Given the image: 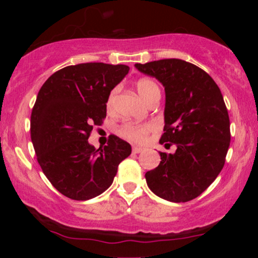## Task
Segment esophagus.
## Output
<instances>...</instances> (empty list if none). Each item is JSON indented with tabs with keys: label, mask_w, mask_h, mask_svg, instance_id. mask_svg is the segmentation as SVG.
Returning <instances> with one entry per match:
<instances>
[{
	"label": "esophagus",
	"mask_w": 258,
	"mask_h": 258,
	"mask_svg": "<svg viewBox=\"0 0 258 258\" xmlns=\"http://www.w3.org/2000/svg\"><path fill=\"white\" fill-rule=\"evenodd\" d=\"M143 150H144V148H142V147H139V146H134L133 147V153L134 154H140V153H142Z\"/></svg>",
	"instance_id": "esophagus-1"
}]
</instances>
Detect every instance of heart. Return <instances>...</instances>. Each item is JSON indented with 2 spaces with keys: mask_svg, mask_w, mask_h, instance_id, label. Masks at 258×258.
Instances as JSON below:
<instances>
[{
  "mask_svg": "<svg viewBox=\"0 0 258 258\" xmlns=\"http://www.w3.org/2000/svg\"><path fill=\"white\" fill-rule=\"evenodd\" d=\"M136 89L137 93L142 100L148 103L151 98L161 95L160 87L157 86L156 82H154L150 79H141L137 81L136 83ZM117 88L111 90V93L109 94L108 97V107H111L114 104L116 94H117ZM153 125L151 124H132V123H125V124L121 125L119 128V135L125 137L130 141H135V142H142L146 139L148 133L150 132Z\"/></svg>",
  "mask_w": 258,
  "mask_h": 258,
  "instance_id": "b5f03b06",
  "label": "heart"
}]
</instances>
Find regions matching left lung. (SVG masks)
<instances>
[{"mask_svg": "<svg viewBox=\"0 0 258 258\" xmlns=\"http://www.w3.org/2000/svg\"><path fill=\"white\" fill-rule=\"evenodd\" d=\"M135 67L163 84L164 134L160 143L176 146L174 154L160 153L158 167L147 171V184L169 202H188L200 196L223 169L230 146V121L223 96L204 70L183 59Z\"/></svg>", "mask_w": 258, "mask_h": 258, "instance_id": "8db88e82", "label": "left lung"}]
</instances>
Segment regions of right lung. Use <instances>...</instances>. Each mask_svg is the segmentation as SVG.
I'll return each instance as SVG.
<instances>
[{
    "instance_id": "1",
    "label": "right lung",
    "mask_w": 258,
    "mask_h": 258,
    "mask_svg": "<svg viewBox=\"0 0 258 258\" xmlns=\"http://www.w3.org/2000/svg\"><path fill=\"white\" fill-rule=\"evenodd\" d=\"M128 73L124 64L81 63L52 74L38 91L31 142L42 171L62 195L76 201L101 195L132 154V146L115 135L103 149L88 142L93 125L107 116L109 94Z\"/></svg>"
}]
</instances>
